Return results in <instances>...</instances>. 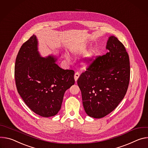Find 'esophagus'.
<instances>
[{
    "instance_id": "esophagus-1",
    "label": "esophagus",
    "mask_w": 148,
    "mask_h": 148,
    "mask_svg": "<svg viewBox=\"0 0 148 148\" xmlns=\"http://www.w3.org/2000/svg\"><path fill=\"white\" fill-rule=\"evenodd\" d=\"M79 76H80V74H79V72H77L75 73V80L76 82L77 80V79H78Z\"/></svg>"
}]
</instances>
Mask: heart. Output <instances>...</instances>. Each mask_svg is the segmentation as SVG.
Wrapping results in <instances>:
<instances>
[{
    "instance_id": "1",
    "label": "heart",
    "mask_w": 148,
    "mask_h": 148,
    "mask_svg": "<svg viewBox=\"0 0 148 148\" xmlns=\"http://www.w3.org/2000/svg\"><path fill=\"white\" fill-rule=\"evenodd\" d=\"M85 64H87V62H86V63H85Z\"/></svg>"
}]
</instances>
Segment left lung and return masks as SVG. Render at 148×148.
<instances>
[{"instance_id":"obj_1","label":"left lung","mask_w":148,"mask_h":148,"mask_svg":"<svg viewBox=\"0 0 148 148\" xmlns=\"http://www.w3.org/2000/svg\"><path fill=\"white\" fill-rule=\"evenodd\" d=\"M109 52L97 56L81 73L77 85L84 109L89 116L101 118L112 112L125 96L130 80V62L125 47L117 38L109 37Z\"/></svg>"}]
</instances>
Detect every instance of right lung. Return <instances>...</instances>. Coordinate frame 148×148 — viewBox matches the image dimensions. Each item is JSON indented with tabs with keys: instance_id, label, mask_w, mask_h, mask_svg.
<instances>
[{
	"instance_id": "add662e5",
	"label": "right lung",
	"mask_w": 148,
	"mask_h": 148,
	"mask_svg": "<svg viewBox=\"0 0 148 148\" xmlns=\"http://www.w3.org/2000/svg\"><path fill=\"white\" fill-rule=\"evenodd\" d=\"M56 60L53 56H40L34 35L22 45L16 59L18 92L26 105L42 117L58 113L65 91L75 84L74 71L60 68Z\"/></svg>"
}]
</instances>
